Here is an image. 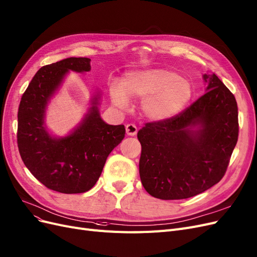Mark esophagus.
Segmentation results:
<instances>
[{
    "label": "esophagus",
    "mask_w": 257,
    "mask_h": 257,
    "mask_svg": "<svg viewBox=\"0 0 257 257\" xmlns=\"http://www.w3.org/2000/svg\"><path fill=\"white\" fill-rule=\"evenodd\" d=\"M125 131H126V134L128 136H135L137 134V126L135 124H133V123H130V124L125 125Z\"/></svg>",
    "instance_id": "obj_1"
}]
</instances>
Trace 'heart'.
Segmentation results:
<instances>
[{"label": "heart", "instance_id": "obj_1", "mask_svg": "<svg viewBox=\"0 0 257 257\" xmlns=\"http://www.w3.org/2000/svg\"><path fill=\"white\" fill-rule=\"evenodd\" d=\"M191 84L178 72L164 68L134 70L122 78L121 86L110 88L111 101L125 108L129 99H144L141 109L151 121L163 122L174 118L192 98Z\"/></svg>", "mask_w": 257, "mask_h": 257}]
</instances>
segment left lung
<instances>
[{"label": "left lung", "instance_id": "8db88e82", "mask_svg": "<svg viewBox=\"0 0 257 257\" xmlns=\"http://www.w3.org/2000/svg\"><path fill=\"white\" fill-rule=\"evenodd\" d=\"M205 93L174 118L139 130L140 180L152 197L187 199L216 185L238 139L234 94L218 76L204 74Z\"/></svg>", "mask_w": 257, "mask_h": 257}]
</instances>
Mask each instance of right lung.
Returning a JSON list of instances; mask_svg holds the SVG:
<instances>
[{
    "mask_svg": "<svg viewBox=\"0 0 257 257\" xmlns=\"http://www.w3.org/2000/svg\"><path fill=\"white\" fill-rule=\"evenodd\" d=\"M90 61L87 57H70L40 68L18 110V148L24 165L46 187L61 193L90 190L107 156L125 134L124 125H110L101 118L99 89L81 122L68 135H53L46 125L48 105L67 74L90 71Z\"/></svg>",
    "mask_w": 257,
    "mask_h": 257,
    "instance_id": "right-lung-1",
    "label": "right lung"
}]
</instances>
